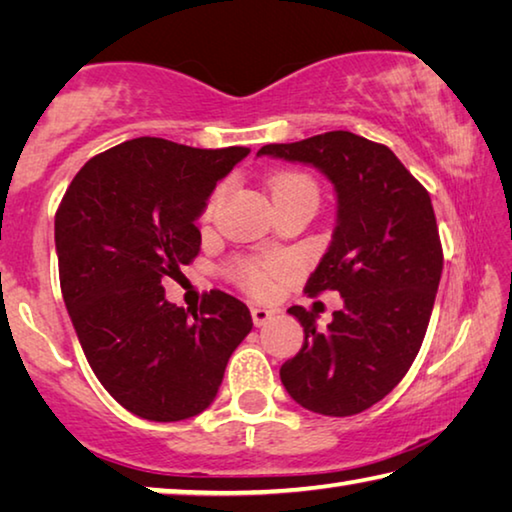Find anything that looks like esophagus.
Returning a JSON list of instances; mask_svg holds the SVG:
<instances>
[{
	"mask_svg": "<svg viewBox=\"0 0 512 512\" xmlns=\"http://www.w3.org/2000/svg\"><path fill=\"white\" fill-rule=\"evenodd\" d=\"M250 316H253L255 327H262L266 323H271L273 316H275V311L273 309H266V307H253V309H250Z\"/></svg>",
	"mask_w": 512,
	"mask_h": 512,
	"instance_id": "1",
	"label": "esophagus"
}]
</instances>
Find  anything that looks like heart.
Returning <instances> with one entry per match:
<instances>
[{"instance_id": "heart-1", "label": "heart", "mask_w": 512, "mask_h": 512, "mask_svg": "<svg viewBox=\"0 0 512 512\" xmlns=\"http://www.w3.org/2000/svg\"><path fill=\"white\" fill-rule=\"evenodd\" d=\"M271 198L273 201H282V198H293V196H309L318 201V187L314 180L305 173H280L271 180ZM221 192H214L210 201L205 205V216L212 214L216 201H219ZM232 277H235L241 289H246L253 296H268L273 291L275 282V266L268 262H239L232 268Z\"/></svg>"}]
</instances>
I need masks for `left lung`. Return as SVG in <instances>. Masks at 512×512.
I'll list each match as a JSON object with an SVG mask.
<instances>
[{"label":"left lung","mask_w":512,"mask_h":512,"mask_svg":"<svg viewBox=\"0 0 512 512\" xmlns=\"http://www.w3.org/2000/svg\"><path fill=\"white\" fill-rule=\"evenodd\" d=\"M257 155L314 164L339 196L332 244L305 293L339 291L345 307L325 332L305 307L289 309L305 343L280 368L282 384L320 415L366 411L400 384L427 334L443 273L431 196L388 146L350 131L266 144Z\"/></svg>","instance_id":"1"}]
</instances>
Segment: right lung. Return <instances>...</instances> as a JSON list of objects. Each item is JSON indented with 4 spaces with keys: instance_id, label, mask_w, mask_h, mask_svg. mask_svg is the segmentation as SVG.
<instances>
[{
    "instance_id": "1",
    "label": "right lung",
    "mask_w": 512,
    "mask_h": 512,
    "mask_svg": "<svg viewBox=\"0 0 512 512\" xmlns=\"http://www.w3.org/2000/svg\"><path fill=\"white\" fill-rule=\"evenodd\" d=\"M248 153L137 137L85 162L56 210L60 291L85 359L144 420L205 411L253 329L248 307L228 293H205L189 316L164 300L162 287L201 253L194 221Z\"/></svg>"
}]
</instances>
